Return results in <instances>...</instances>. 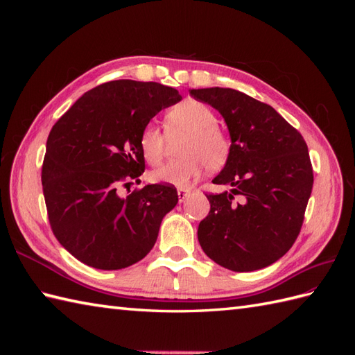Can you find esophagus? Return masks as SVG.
Listing matches in <instances>:
<instances>
[{"label": "esophagus", "mask_w": 355, "mask_h": 355, "mask_svg": "<svg viewBox=\"0 0 355 355\" xmlns=\"http://www.w3.org/2000/svg\"><path fill=\"white\" fill-rule=\"evenodd\" d=\"M188 197H189V189H185V188L178 189V198H179L180 202H184Z\"/></svg>", "instance_id": "esophagus-1"}]
</instances>
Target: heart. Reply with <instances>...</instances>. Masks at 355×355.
<instances>
[{
  "label": "heart",
  "mask_w": 355,
  "mask_h": 355,
  "mask_svg": "<svg viewBox=\"0 0 355 355\" xmlns=\"http://www.w3.org/2000/svg\"><path fill=\"white\" fill-rule=\"evenodd\" d=\"M168 139L184 136L179 142L180 158L154 170L151 179L158 184L188 187L197 180L204 167L220 168L230 157L231 142L218 125V116L210 106L198 101H185L164 115ZM139 148L148 164L158 166L166 155L167 138L154 124H148L139 136Z\"/></svg>",
  "instance_id": "1"
}]
</instances>
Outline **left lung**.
<instances>
[{"label": "left lung", "mask_w": 355, "mask_h": 355, "mask_svg": "<svg viewBox=\"0 0 355 355\" xmlns=\"http://www.w3.org/2000/svg\"><path fill=\"white\" fill-rule=\"evenodd\" d=\"M223 116L231 151L207 194L210 211L198 241L211 261L235 272L265 268L283 257L304 223L314 175L308 146L272 106L232 89L191 90Z\"/></svg>", "instance_id": "left-lung-1"}]
</instances>
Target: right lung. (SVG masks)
I'll use <instances>...</instances> for the list:
<instances>
[{"label": "right lung", "instance_id": "right-lung-1", "mask_svg": "<svg viewBox=\"0 0 355 355\" xmlns=\"http://www.w3.org/2000/svg\"><path fill=\"white\" fill-rule=\"evenodd\" d=\"M180 99L158 83L110 81L84 93L53 125L42 192L53 234L83 263L121 270L151 252L178 192L155 184L121 197L120 189L141 182L144 127Z\"/></svg>", "mask_w": 355, "mask_h": 355}]
</instances>
